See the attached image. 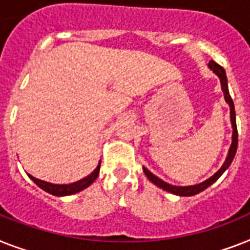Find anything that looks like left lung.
<instances>
[{
    "label": "left lung",
    "instance_id": "left-lung-1",
    "mask_svg": "<svg viewBox=\"0 0 250 250\" xmlns=\"http://www.w3.org/2000/svg\"><path fill=\"white\" fill-rule=\"evenodd\" d=\"M209 66V69L213 70L214 74H217L218 78H220V82H221V88L224 90V94H225V100L226 102L229 103V106H230V116H231V124H232V143H231V147H230V150H229V154H228V158L225 161V164L222 165V167L220 170L211 176L209 179H207L206 181L201 183V184H197V185H190V187H175V185H171V184H167L165 181H162L161 179H158L157 176H154L150 171H148L146 167H143V171L144 174L147 175V177L149 179L154 185H157L158 188H162L164 190L166 191H170L172 194H176V195H181V197H190V195H195L198 193H201L203 191L204 189H207L209 185H212L214 181L217 180L218 177L221 176L224 174L226 168L230 166V164L232 162L235 157V153H236V148H238V129H236V119H235V110H234V102H232V98L230 97V93H229L228 89V78H226V74H225V70L222 66L218 65L217 62H214V61H209L208 63Z\"/></svg>",
    "mask_w": 250,
    "mask_h": 250
}]
</instances>
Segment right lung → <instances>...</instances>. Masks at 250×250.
Segmentation results:
<instances>
[{"instance_id": "obj_1", "label": "right lung", "mask_w": 250, "mask_h": 250, "mask_svg": "<svg viewBox=\"0 0 250 250\" xmlns=\"http://www.w3.org/2000/svg\"><path fill=\"white\" fill-rule=\"evenodd\" d=\"M100 168H101V161L98 166L94 168L92 174L85 176L82 180L76 181V183H73V184H66V185H57V184H51V183H47V181L39 180V179H36V177H33L32 175H29V177L32 179L37 185H38L41 189H43L44 191L49 193V194L52 195H57V197H63V195H71L75 194L78 191H82L83 189L89 187L92 184L93 181L96 180L98 174H100Z\"/></svg>"}]
</instances>
